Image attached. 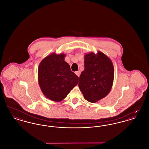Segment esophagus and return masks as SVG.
Masks as SVG:
<instances>
[{"label":"esophagus","instance_id":"esophagus-1","mask_svg":"<svg viewBox=\"0 0 149 149\" xmlns=\"http://www.w3.org/2000/svg\"><path fill=\"white\" fill-rule=\"evenodd\" d=\"M75 74L78 76V77H79V76H80V71H75Z\"/></svg>","mask_w":149,"mask_h":149}]
</instances>
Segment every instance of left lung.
I'll list each match as a JSON object with an SVG mask.
<instances>
[{
    "label": "left lung",
    "instance_id": "left-lung-1",
    "mask_svg": "<svg viewBox=\"0 0 149 149\" xmlns=\"http://www.w3.org/2000/svg\"><path fill=\"white\" fill-rule=\"evenodd\" d=\"M114 73L112 61L103 52L85 54L84 70L81 73L78 84L84 98L95 103L106 97L113 85Z\"/></svg>",
    "mask_w": 149,
    "mask_h": 149
}]
</instances>
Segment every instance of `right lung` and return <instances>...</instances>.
Wrapping results in <instances>:
<instances>
[{"instance_id": "1", "label": "right lung", "mask_w": 149, "mask_h": 149, "mask_svg": "<svg viewBox=\"0 0 149 149\" xmlns=\"http://www.w3.org/2000/svg\"><path fill=\"white\" fill-rule=\"evenodd\" d=\"M65 55L53 53L43 58L38 69V83L45 96L55 102L66 98L78 84L79 77L65 61Z\"/></svg>"}]
</instances>
